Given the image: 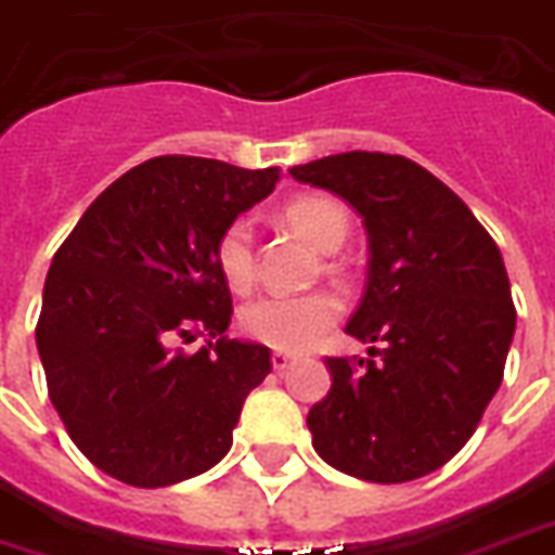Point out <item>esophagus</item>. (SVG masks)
Returning <instances> with one entry per match:
<instances>
[{"label":"esophagus","instance_id":"obj_1","mask_svg":"<svg viewBox=\"0 0 555 555\" xmlns=\"http://www.w3.org/2000/svg\"><path fill=\"white\" fill-rule=\"evenodd\" d=\"M293 363H295L293 354H286V351H272V366H274V370H278V372L289 370Z\"/></svg>","mask_w":555,"mask_h":555}]
</instances>
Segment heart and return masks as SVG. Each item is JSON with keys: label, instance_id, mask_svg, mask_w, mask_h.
Masks as SVG:
<instances>
[{"label": "heart", "instance_id": "b5f03b06", "mask_svg": "<svg viewBox=\"0 0 555 555\" xmlns=\"http://www.w3.org/2000/svg\"><path fill=\"white\" fill-rule=\"evenodd\" d=\"M283 221L319 250H337L349 236L346 206L327 194H298L283 206ZM216 266L233 293H245L257 278V245L248 218H233L216 238ZM339 317L331 293L260 295L242 307L238 327L260 346L278 351H305L317 346Z\"/></svg>", "mask_w": 555, "mask_h": 555}]
</instances>
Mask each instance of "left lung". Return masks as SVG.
Returning a JSON list of instances; mask_svg holds the SVG:
<instances>
[{
  "instance_id": "obj_1",
  "label": "left lung",
  "mask_w": 555,
  "mask_h": 555,
  "mask_svg": "<svg viewBox=\"0 0 555 555\" xmlns=\"http://www.w3.org/2000/svg\"><path fill=\"white\" fill-rule=\"evenodd\" d=\"M361 212L370 274L351 337L366 361L325 358L331 390L310 408L313 449L366 482L443 467L503 382L515 301L500 248L467 204L423 165L351 150L289 171Z\"/></svg>"
}]
</instances>
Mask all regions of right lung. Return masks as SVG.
<instances>
[{
  "label": "right lung",
  "mask_w": 555,
  "mask_h": 555,
  "mask_svg": "<svg viewBox=\"0 0 555 555\" xmlns=\"http://www.w3.org/2000/svg\"><path fill=\"white\" fill-rule=\"evenodd\" d=\"M278 168L156 156L85 209L52 257L38 351L70 440L94 467L165 488L216 467L272 351L228 339L216 238L272 194ZM209 336L185 352L183 341Z\"/></svg>",
  "instance_id": "right-lung-1"
}]
</instances>
